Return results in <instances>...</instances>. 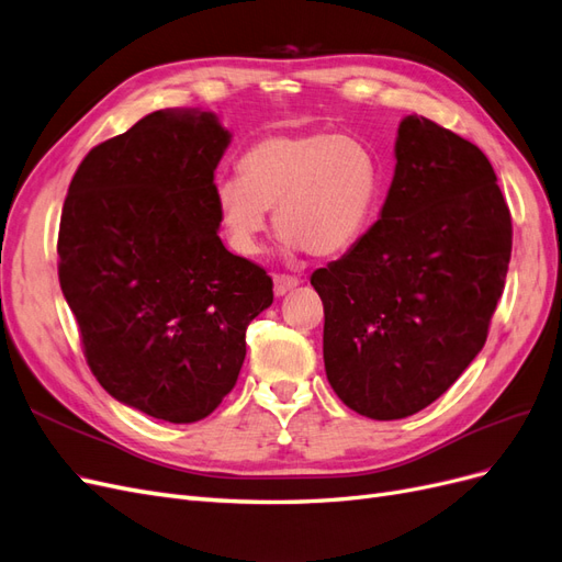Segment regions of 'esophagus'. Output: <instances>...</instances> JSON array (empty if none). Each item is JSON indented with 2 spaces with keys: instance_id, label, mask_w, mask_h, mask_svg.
<instances>
[{
  "instance_id": "1",
  "label": "esophagus",
  "mask_w": 562,
  "mask_h": 562,
  "mask_svg": "<svg viewBox=\"0 0 562 562\" xmlns=\"http://www.w3.org/2000/svg\"><path fill=\"white\" fill-rule=\"evenodd\" d=\"M302 281L297 279V277H293V274H274V293L277 295H285L288 291H293L295 285H300Z\"/></svg>"
}]
</instances>
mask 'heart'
<instances>
[{"label": "heart", "mask_w": 562, "mask_h": 562, "mask_svg": "<svg viewBox=\"0 0 562 562\" xmlns=\"http://www.w3.org/2000/svg\"><path fill=\"white\" fill-rule=\"evenodd\" d=\"M380 187V161L361 140L330 131L271 133L244 151L239 176L215 184V203L241 252H258L274 209L288 244L335 255L368 229Z\"/></svg>", "instance_id": "b5f03b06"}]
</instances>
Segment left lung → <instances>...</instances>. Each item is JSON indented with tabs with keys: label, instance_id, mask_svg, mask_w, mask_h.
<instances>
[{
	"label": "left lung",
	"instance_id": "obj_1",
	"mask_svg": "<svg viewBox=\"0 0 562 562\" xmlns=\"http://www.w3.org/2000/svg\"><path fill=\"white\" fill-rule=\"evenodd\" d=\"M512 239L483 151L427 116H405L380 220L312 274L339 401L370 419H403L443 396L485 345Z\"/></svg>",
	"mask_w": 562,
	"mask_h": 562
}]
</instances>
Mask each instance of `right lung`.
<instances>
[{
  "instance_id": "add662e5",
  "label": "right lung",
  "mask_w": 562,
  "mask_h": 562,
  "mask_svg": "<svg viewBox=\"0 0 562 562\" xmlns=\"http://www.w3.org/2000/svg\"><path fill=\"white\" fill-rule=\"evenodd\" d=\"M215 114L151 112L95 145L67 190L58 279L110 396L173 424L209 417L239 378L248 323L274 300L265 267L217 236Z\"/></svg>"
}]
</instances>
